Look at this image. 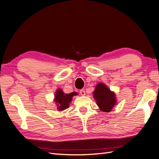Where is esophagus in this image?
Listing matches in <instances>:
<instances>
[{
    "instance_id": "obj_1",
    "label": "esophagus",
    "mask_w": 159,
    "mask_h": 159,
    "mask_svg": "<svg viewBox=\"0 0 159 159\" xmlns=\"http://www.w3.org/2000/svg\"><path fill=\"white\" fill-rule=\"evenodd\" d=\"M80 94H81V95H82V96L85 95V90H84V89H81V90H80Z\"/></svg>"
}]
</instances>
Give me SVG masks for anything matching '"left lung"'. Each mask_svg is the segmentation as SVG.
<instances>
[{
    "label": "left lung",
    "instance_id": "left-lung-1",
    "mask_svg": "<svg viewBox=\"0 0 159 159\" xmlns=\"http://www.w3.org/2000/svg\"><path fill=\"white\" fill-rule=\"evenodd\" d=\"M93 93L97 105L102 111L110 112L117 103L115 93L103 83H99L96 85Z\"/></svg>",
    "mask_w": 159,
    "mask_h": 159
}]
</instances>
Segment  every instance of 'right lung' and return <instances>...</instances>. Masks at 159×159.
I'll return each instance as SVG.
<instances>
[{"label": "right lung", "mask_w": 159, "mask_h": 159, "mask_svg": "<svg viewBox=\"0 0 159 159\" xmlns=\"http://www.w3.org/2000/svg\"><path fill=\"white\" fill-rule=\"evenodd\" d=\"M78 95L76 92L64 93L61 89H57L55 93L54 102H56L57 109L59 111H64L69 107V104L71 102L73 96Z\"/></svg>", "instance_id": "obj_1"}]
</instances>
